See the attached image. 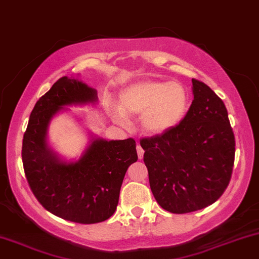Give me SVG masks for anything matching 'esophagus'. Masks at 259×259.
Returning a JSON list of instances; mask_svg holds the SVG:
<instances>
[{
    "instance_id": "34e87169",
    "label": "esophagus",
    "mask_w": 259,
    "mask_h": 259,
    "mask_svg": "<svg viewBox=\"0 0 259 259\" xmlns=\"http://www.w3.org/2000/svg\"><path fill=\"white\" fill-rule=\"evenodd\" d=\"M143 154H144V150L142 149V147L139 144V146H137V155H139L140 160H142L143 158Z\"/></svg>"
}]
</instances>
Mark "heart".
<instances>
[{
    "label": "heart",
    "mask_w": 259,
    "mask_h": 259,
    "mask_svg": "<svg viewBox=\"0 0 259 259\" xmlns=\"http://www.w3.org/2000/svg\"><path fill=\"white\" fill-rule=\"evenodd\" d=\"M189 105L187 90L177 81L147 80L126 86L119 95L120 109L111 115L124 124L126 115H141V125L149 135H161L185 118Z\"/></svg>",
    "instance_id": "heart-1"
}]
</instances>
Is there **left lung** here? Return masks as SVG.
<instances>
[{"mask_svg":"<svg viewBox=\"0 0 259 259\" xmlns=\"http://www.w3.org/2000/svg\"><path fill=\"white\" fill-rule=\"evenodd\" d=\"M192 105L169 132L141 140L151 192L165 211L182 214L215 202L229 186L234 135L225 104L192 79Z\"/></svg>","mask_w":259,"mask_h":259,"instance_id":"1","label":"left lung"}]
</instances>
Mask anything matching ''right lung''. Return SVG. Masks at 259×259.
I'll return each mask as SVG.
<instances>
[{
    "instance_id": "add662e5",
    "label": "right lung",
    "mask_w": 259,
    "mask_h": 259,
    "mask_svg": "<svg viewBox=\"0 0 259 259\" xmlns=\"http://www.w3.org/2000/svg\"><path fill=\"white\" fill-rule=\"evenodd\" d=\"M97 90L63 77L36 102L22 141L23 169L37 201L52 214L79 224L104 222L115 213L129 165L137 161L133 139L91 135L78 160L67 161L47 142L51 120L66 106L97 104Z\"/></svg>"
}]
</instances>
